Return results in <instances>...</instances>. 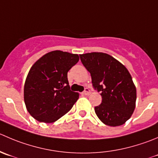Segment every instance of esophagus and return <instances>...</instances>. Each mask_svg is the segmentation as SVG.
Wrapping results in <instances>:
<instances>
[{
	"mask_svg": "<svg viewBox=\"0 0 158 158\" xmlns=\"http://www.w3.org/2000/svg\"><path fill=\"white\" fill-rule=\"evenodd\" d=\"M90 93H91V92H90L89 89V88H85V90H84V91L82 92V94L85 95V96H88V95L90 94Z\"/></svg>",
	"mask_w": 158,
	"mask_h": 158,
	"instance_id": "34e87169",
	"label": "esophagus"
}]
</instances>
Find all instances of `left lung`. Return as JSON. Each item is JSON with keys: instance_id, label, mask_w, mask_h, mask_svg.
I'll list each match as a JSON object with an SVG mask.
<instances>
[{"instance_id": "1", "label": "left lung", "mask_w": 158, "mask_h": 158, "mask_svg": "<svg viewBox=\"0 0 158 158\" xmlns=\"http://www.w3.org/2000/svg\"><path fill=\"white\" fill-rule=\"evenodd\" d=\"M90 73L94 89L100 92L102 102L95 106L99 120L106 125H123L135 109L137 91L126 67L111 56L102 52L79 55Z\"/></svg>"}]
</instances>
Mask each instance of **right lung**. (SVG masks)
Instances as JSON below:
<instances>
[{
    "instance_id": "1",
    "label": "right lung",
    "mask_w": 158,
    "mask_h": 158,
    "mask_svg": "<svg viewBox=\"0 0 158 158\" xmlns=\"http://www.w3.org/2000/svg\"><path fill=\"white\" fill-rule=\"evenodd\" d=\"M79 60L77 54L53 51L32 65L24 83V99L35 120L53 123L71 110L79 94L70 89L67 73Z\"/></svg>"
}]
</instances>
